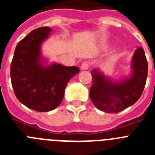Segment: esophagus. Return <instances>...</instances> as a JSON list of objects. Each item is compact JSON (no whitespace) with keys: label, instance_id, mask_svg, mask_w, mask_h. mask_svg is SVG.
Returning <instances> with one entry per match:
<instances>
[{"label":"esophagus","instance_id":"34e87169","mask_svg":"<svg viewBox=\"0 0 155 155\" xmlns=\"http://www.w3.org/2000/svg\"><path fill=\"white\" fill-rule=\"evenodd\" d=\"M90 66H91L90 62L85 61L84 62V63H82V64H81V70H88V69L90 67Z\"/></svg>","mask_w":155,"mask_h":155}]
</instances>
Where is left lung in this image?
Returning a JSON list of instances; mask_svg holds the SVG:
<instances>
[{
  "label": "left lung",
  "mask_w": 155,
  "mask_h": 155,
  "mask_svg": "<svg viewBox=\"0 0 155 155\" xmlns=\"http://www.w3.org/2000/svg\"><path fill=\"white\" fill-rule=\"evenodd\" d=\"M133 74L129 78L113 82L96 70L92 71L91 100L106 113H117L134 104L142 95L147 78L148 65L142 48L135 51L132 62Z\"/></svg>",
  "instance_id": "1"
}]
</instances>
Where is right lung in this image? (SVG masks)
<instances>
[{
    "mask_svg": "<svg viewBox=\"0 0 155 155\" xmlns=\"http://www.w3.org/2000/svg\"><path fill=\"white\" fill-rule=\"evenodd\" d=\"M51 31L47 26L31 31L18 43L11 63L15 95L22 104L38 112L57 107L63 99L67 84L79 72L77 67L42 66L40 46Z\"/></svg>",
    "mask_w": 155,
    "mask_h": 155,
    "instance_id": "obj_1",
    "label": "right lung"
}]
</instances>
